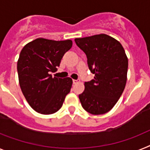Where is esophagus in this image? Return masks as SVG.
<instances>
[{
	"mask_svg": "<svg viewBox=\"0 0 150 150\" xmlns=\"http://www.w3.org/2000/svg\"><path fill=\"white\" fill-rule=\"evenodd\" d=\"M79 82V80H75V79H73V83L74 84H76V83Z\"/></svg>",
	"mask_w": 150,
	"mask_h": 150,
	"instance_id": "esophagus-1",
	"label": "esophagus"
}]
</instances>
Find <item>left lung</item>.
Segmentation results:
<instances>
[{
    "label": "left lung",
    "instance_id": "left-lung-1",
    "mask_svg": "<svg viewBox=\"0 0 150 150\" xmlns=\"http://www.w3.org/2000/svg\"><path fill=\"white\" fill-rule=\"evenodd\" d=\"M75 42L85 53L91 81L85 82L79 94L82 108L91 114H104L113 108L125 88L128 59L121 44L106 34L77 38Z\"/></svg>",
    "mask_w": 150,
    "mask_h": 150
}]
</instances>
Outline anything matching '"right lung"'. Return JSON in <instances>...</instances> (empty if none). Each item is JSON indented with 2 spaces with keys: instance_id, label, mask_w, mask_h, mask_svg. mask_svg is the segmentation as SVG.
Instances as JSON below:
<instances>
[{
  "instance_id": "right-lung-1",
  "label": "right lung",
  "mask_w": 150,
  "mask_h": 150,
  "mask_svg": "<svg viewBox=\"0 0 150 150\" xmlns=\"http://www.w3.org/2000/svg\"><path fill=\"white\" fill-rule=\"evenodd\" d=\"M72 46L71 40L55 41L38 38L21 50L17 72L21 91L31 108L42 114H52L62 108L70 92V78L52 77L64 54Z\"/></svg>"
}]
</instances>
